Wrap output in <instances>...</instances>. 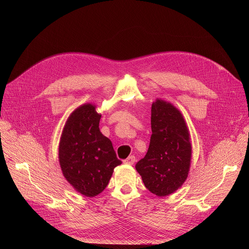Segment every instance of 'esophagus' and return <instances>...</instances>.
Here are the masks:
<instances>
[{
    "label": "esophagus",
    "mask_w": 249,
    "mask_h": 249,
    "mask_svg": "<svg viewBox=\"0 0 249 249\" xmlns=\"http://www.w3.org/2000/svg\"><path fill=\"white\" fill-rule=\"evenodd\" d=\"M136 161V158L134 157V156H129L126 160H124V163H126V164H130V165H132V164H134V162Z\"/></svg>",
    "instance_id": "esophagus-1"
}]
</instances>
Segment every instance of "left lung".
Listing matches in <instances>:
<instances>
[{"instance_id": "1", "label": "left lung", "mask_w": 249, "mask_h": 249, "mask_svg": "<svg viewBox=\"0 0 249 249\" xmlns=\"http://www.w3.org/2000/svg\"><path fill=\"white\" fill-rule=\"evenodd\" d=\"M151 125L148 153L136 163V169L153 194L166 196L187 178L191 160L189 133L181 113L160 99L152 105Z\"/></svg>"}]
</instances>
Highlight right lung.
Returning a JSON list of instances; mask_svg holds the SVG:
<instances>
[{"mask_svg":"<svg viewBox=\"0 0 249 249\" xmlns=\"http://www.w3.org/2000/svg\"><path fill=\"white\" fill-rule=\"evenodd\" d=\"M100 117L95 106H80L67 120L59 145V161L65 178L87 197L101 193L113 169L122 163L111 141L99 131Z\"/></svg>","mask_w":249,"mask_h":249,"instance_id":"1","label":"right lung"}]
</instances>
